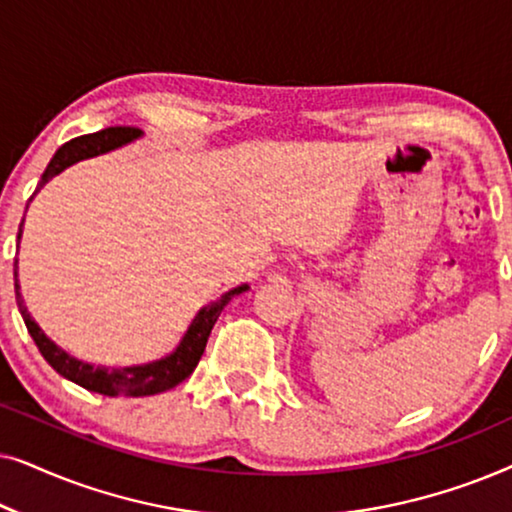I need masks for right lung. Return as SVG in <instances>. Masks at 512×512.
<instances>
[{"instance_id":"add662e5","label":"right lung","mask_w":512,"mask_h":512,"mask_svg":"<svg viewBox=\"0 0 512 512\" xmlns=\"http://www.w3.org/2000/svg\"><path fill=\"white\" fill-rule=\"evenodd\" d=\"M144 132L137 128H107L100 132H93V135L76 137L72 142L62 144L55 156L48 163L46 172L41 174V181L37 184V195L41 188H44L53 177H58L60 172H65L67 167H72L81 160L102 156V153H109L114 149H121V146L135 142V139L142 137ZM32 195V198H34ZM30 198V202H32ZM27 202V205H30ZM27 212V207H25ZM25 221V219H23ZM23 221H20L18 228V247L20 237H23ZM13 282H16V303L20 310V317H23L27 331H30L34 345L39 347V352L48 361L55 373H60L65 380L79 384V387L95 391V394L104 396H153L163 394V391L177 387L179 382H184L188 375L193 373L195 366H198L202 352L207 347V338L212 333V328L219 319L223 307H226L230 300L240 293L249 291V284H240L235 289L223 293L221 298L212 300L205 307H200V312L195 314L191 326L186 328V333L181 335L179 345L172 349L170 354H165L163 359L149 361V363H137V366H123V368H107V366H95V363L81 361L76 356L67 354L65 349L55 345V342L48 338V335L41 331V326L34 321V317L27 312V305L23 300V293H20V282H18V258L13 263Z\"/></svg>"}]
</instances>
